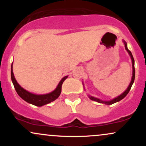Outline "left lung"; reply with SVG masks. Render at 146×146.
<instances>
[{"label":"left lung","instance_id":"8db88e82","mask_svg":"<svg viewBox=\"0 0 146 146\" xmlns=\"http://www.w3.org/2000/svg\"><path fill=\"white\" fill-rule=\"evenodd\" d=\"M123 42H124V44H125V49H126V51L128 52L129 55L130 56V58H131V60H132V68H133V71H132V80H131V82H130V85H129V86L128 87V88H127L126 90H125V92H123V93H122L121 95H120L119 96H118L117 98H115L114 100H111V101H109V102H106V101H102V100H100V99H98V98H93V97H91V96H89V98L91 100H93V101H95V102H98L99 103H102V104H107V105H110V104H113L114 103H116L117 102H119L120 100H121L122 99H123L125 98V96H126L127 95H128V93H129V91H130V88H131L132 87V84L134 83V81H135V60H134V58L133 56H132V53L131 51H130V50H128V47H127V43L125 42V41H123Z\"/></svg>","mask_w":146,"mask_h":146}]
</instances>
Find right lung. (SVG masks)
Wrapping results in <instances>:
<instances>
[{
    "label": "right lung",
    "mask_w": 146,
    "mask_h": 146,
    "mask_svg": "<svg viewBox=\"0 0 146 146\" xmlns=\"http://www.w3.org/2000/svg\"><path fill=\"white\" fill-rule=\"evenodd\" d=\"M13 64V63H12ZM12 64L11 66V81H12L13 84H14L16 91L17 92L18 95H19L21 98L24 100L25 102H28V103L31 104L36 106H42L47 104L51 103V102H53L56 100L58 97L60 96V93H61L62 90V85L65 80L67 78L68 76H65L62 79L61 81L58 84L57 88L53 90L51 93H48V94L45 95H36L33 94V93H29V92L27 91L24 88L18 84L17 81L14 78V73H13V68Z\"/></svg>",
    "instance_id": "add662e5"
}]
</instances>
